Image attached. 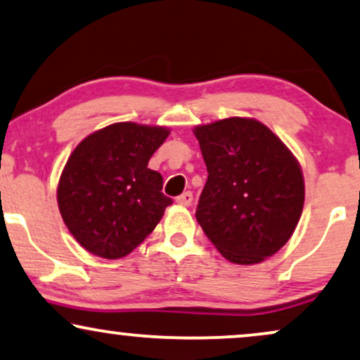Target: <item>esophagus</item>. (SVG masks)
<instances>
[{"label": "esophagus", "instance_id": "34e87169", "mask_svg": "<svg viewBox=\"0 0 360 360\" xmlns=\"http://www.w3.org/2000/svg\"><path fill=\"white\" fill-rule=\"evenodd\" d=\"M176 202L179 204V206H183V207H188V206H191V202H193V193H183L179 195V198L176 199Z\"/></svg>", "mask_w": 360, "mask_h": 360}]
</instances>
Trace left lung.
Wrapping results in <instances>:
<instances>
[{
	"label": "left lung",
	"instance_id": "1",
	"mask_svg": "<svg viewBox=\"0 0 360 360\" xmlns=\"http://www.w3.org/2000/svg\"><path fill=\"white\" fill-rule=\"evenodd\" d=\"M207 167L195 219L227 261L251 266L274 256L294 234L304 207L299 161L252 117L194 126Z\"/></svg>",
	"mask_w": 360,
	"mask_h": 360
}]
</instances>
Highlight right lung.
<instances>
[{"label": "right lung", "instance_id": "1", "mask_svg": "<svg viewBox=\"0 0 360 360\" xmlns=\"http://www.w3.org/2000/svg\"><path fill=\"white\" fill-rule=\"evenodd\" d=\"M171 129L115 122L81 141L58 183V207L72 238L103 259L133 252L172 204L148 167Z\"/></svg>", "mask_w": 360, "mask_h": 360}]
</instances>
